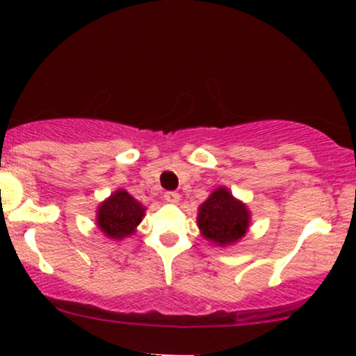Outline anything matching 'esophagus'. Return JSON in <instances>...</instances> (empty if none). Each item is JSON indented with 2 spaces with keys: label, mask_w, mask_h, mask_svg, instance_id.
I'll list each match as a JSON object with an SVG mask.
<instances>
[{
  "label": "esophagus",
  "mask_w": 356,
  "mask_h": 356,
  "mask_svg": "<svg viewBox=\"0 0 356 356\" xmlns=\"http://www.w3.org/2000/svg\"><path fill=\"white\" fill-rule=\"evenodd\" d=\"M164 199H165V202H169V204H177L179 199H181V195H179L177 192L169 191L164 194Z\"/></svg>",
  "instance_id": "1"
}]
</instances>
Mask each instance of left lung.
I'll return each instance as SVG.
<instances>
[{
	"instance_id": "1",
	"label": "left lung",
	"mask_w": 356,
	"mask_h": 356,
	"mask_svg": "<svg viewBox=\"0 0 356 356\" xmlns=\"http://www.w3.org/2000/svg\"><path fill=\"white\" fill-rule=\"evenodd\" d=\"M249 218L246 204L238 201L226 187H219L199 206L197 226L207 241L229 246L246 234Z\"/></svg>"
}]
</instances>
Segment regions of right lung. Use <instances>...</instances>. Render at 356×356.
I'll return each mask as SVG.
<instances>
[{"mask_svg": "<svg viewBox=\"0 0 356 356\" xmlns=\"http://www.w3.org/2000/svg\"><path fill=\"white\" fill-rule=\"evenodd\" d=\"M145 207L125 189H118L97 209V226L110 239H124L134 234L144 218Z\"/></svg>", "mask_w": 356, "mask_h": 356, "instance_id": "right-lung-1", "label": "right lung"}]
</instances>
